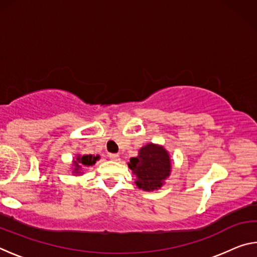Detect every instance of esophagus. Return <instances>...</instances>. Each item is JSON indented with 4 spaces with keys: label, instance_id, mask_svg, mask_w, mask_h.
<instances>
[{
    "label": "esophagus",
    "instance_id": "34e87169",
    "mask_svg": "<svg viewBox=\"0 0 257 257\" xmlns=\"http://www.w3.org/2000/svg\"><path fill=\"white\" fill-rule=\"evenodd\" d=\"M108 158H110L112 161H119V159H120L118 154H113V153L108 154Z\"/></svg>",
    "mask_w": 257,
    "mask_h": 257
}]
</instances>
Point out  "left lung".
<instances>
[{"instance_id": "left-lung-1", "label": "left lung", "mask_w": 257, "mask_h": 257, "mask_svg": "<svg viewBox=\"0 0 257 257\" xmlns=\"http://www.w3.org/2000/svg\"><path fill=\"white\" fill-rule=\"evenodd\" d=\"M128 165L138 178L136 185L149 191L160 188L171 171L168 152L163 147L153 144L141 149L137 158L130 159Z\"/></svg>"}]
</instances>
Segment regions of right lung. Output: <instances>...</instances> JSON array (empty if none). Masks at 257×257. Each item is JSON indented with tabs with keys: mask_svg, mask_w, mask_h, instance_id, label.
<instances>
[{
	"mask_svg": "<svg viewBox=\"0 0 257 257\" xmlns=\"http://www.w3.org/2000/svg\"><path fill=\"white\" fill-rule=\"evenodd\" d=\"M99 159V156H93V155H84V156H78L77 161H75V173H80V169L82 167H90V165L95 164L96 160Z\"/></svg>",
	"mask_w": 257,
	"mask_h": 257,
	"instance_id": "obj_1",
	"label": "right lung"
}]
</instances>
